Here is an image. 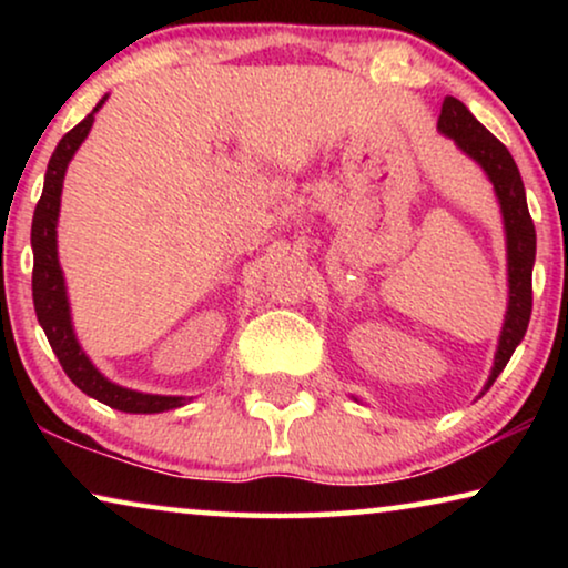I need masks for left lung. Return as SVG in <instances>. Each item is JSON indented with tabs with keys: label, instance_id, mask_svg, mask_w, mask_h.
I'll return each instance as SVG.
<instances>
[{
	"label": "left lung",
	"instance_id": "left-lung-1",
	"mask_svg": "<svg viewBox=\"0 0 568 568\" xmlns=\"http://www.w3.org/2000/svg\"><path fill=\"white\" fill-rule=\"evenodd\" d=\"M439 134L453 139L457 150L476 162L494 185L496 201L501 209L504 237H507V313H504L499 344H496L494 367L484 393L501 375L525 338L532 313V266H535V224L527 212L523 175L511 160L507 146L473 115L457 98H445L437 121ZM480 393V395H484ZM354 398V395H352ZM356 400V398H354Z\"/></svg>",
	"mask_w": 568,
	"mask_h": 568
}]
</instances>
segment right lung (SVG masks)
Here are the masks:
<instances>
[{"mask_svg": "<svg viewBox=\"0 0 568 568\" xmlns=\"http://www.w3.org/2000/svg\"><path fill=\"white\" fill-rule=\"evenodd\" d=\"M103 100L92 108V113L77 123L69 134L61 136V142L53 150L49 168H45L43 193L38 201L33 214V227H30V245H33V305L38 323L49 338V344L57 354V359L64 367L67 377L80 387L84 395L95 398L105 406L123 414H162V410L181 408L191 398L185 395H154V393H139L131 387H123L113 379H108L100 372L84 348L80 346L72 323V307H69V294L64 271L59 263V245H57V227H59V209H61V189H64V175L69 162H72L74 152L88 139L92 123H95V113L103 108Z\"/></svg>", "mask_w": 568, "mask_h": 568, "instance_id": "right-lung-1", "label": "right lung"}]
</instances>
